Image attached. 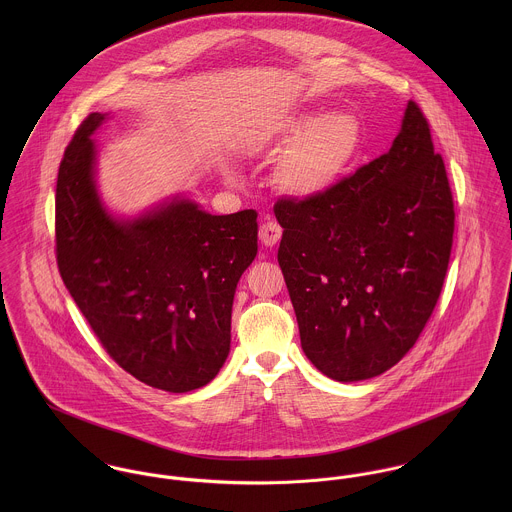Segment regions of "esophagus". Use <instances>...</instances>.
<instances>
[{"mask_svg": "<svg viewBox=\"0 0 512 512\" xmlns=\"http://www.w3.org/2000/svg\"><path fill=\"white\" fill-rule=\"evenodd\" d=\"M282 226L278 224V222H274V220H266V222H262V226H260V230H258V234H260V240H262V244L264 246H276L278 242H280V238H282Z\"/></svg>", "mask_w": 512, "mask_h": 512, "instance_id": "34e87169", "label": "esophagus"}]
</instances>
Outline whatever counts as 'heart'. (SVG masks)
<instances>
[{
  "label": "heart",
  "mask_w": 512,
  "mask_h": 512,
  "mask_svg": "<svg viewBox=\"0 0 512 512\" xmlns=\"http://www.w3.org/2000/svg\"><path fill=\"white\" fill-rule=\"evenodd\" d=\"M264 140L286 147L274 181L293 197L313 199L335 189L351 171L363 144V128L357 116L333 112H293L268 126Z\"/></svg>",
  "instance_id": "heart-1"
}]
</instances>
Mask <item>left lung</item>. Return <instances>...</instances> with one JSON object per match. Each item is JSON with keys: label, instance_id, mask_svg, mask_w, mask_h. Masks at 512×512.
<instances>
[{"label": "left lung", "instance_id": "1", "mask_svg": "<svg viewBox=\"0 0 512 512\" xmlns=\"http://www.w3.org/2000/svg\"><path fill=\"white\" fill-rule=\"evenodd\" d=\"M305 357L339 382L396 365L438 303L455 211L430 124L408 102L392 147L313 199L274 205Z\"/></svg>", "mask_w": 512, "mask_h": 512}]
</instances>
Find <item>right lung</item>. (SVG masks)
Masks as SVG:
<instances>
[{
    "mask_svg": "<svg viewBox=\"0 0 512 512\" xmlns=\"http://www.w3.org/2000/svg\"><path fill=\"white\" fill-rule=\"evenodd\" d=\"M92 112L65 149L55 197L61 278L106 353L147 386L209 384L230 351L236 284L258 252V215L175 199L140 219L106 213L94 185Z\"/></svg>",
    "mask_w": 512,
    "mask_h": 512,
    "instance_id": "add662e5",
    "label": "right lung"
}]
</instances>
